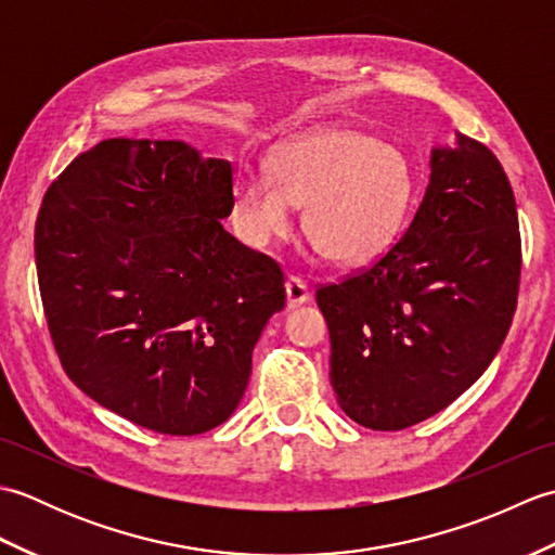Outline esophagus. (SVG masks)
Returning <instances> with one entry per match:
<instances>
[{"label":"esophagus","mask_w":555,"mask_h":555,"mask_svg":"<svg viewBox=\"0 0 555 555\" xmlns=\"http://www.w3.org/2000/svg\"><path fill=\"white\" fill-rule=\"evenodd\" d=\"M286 298L291 308H298V305L310 300V291L308 284L300 276H288L286 279Z\"/></svg>","instance_id":"obj_1"}]
</instances>
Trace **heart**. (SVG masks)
Segmentation results:
<instances>
[{
  "mask_svg": "<svg viewBox=\"0 0 555 555\" xmlns=\"http://www.w3.org/2000/svg\"><path fill=\"white\" fill-rule=\"evenodd\" d=\"M405 157L384 140L350 126H328L279 145L269 173H243L231 188V219L243 238L264 247L302 229L328 262L362 264L398 235L410 205Z\"/></svg>",
  "mask_w": 555,
  "mask_h": 555,
  "instance_id": "obj_1",
  "label": "heart"
}]
</instances>
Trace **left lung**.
Returning <instances> with one entry per match:
<instances>
[{
	"label": "left lung",
	"mask_w": 555,
	"mask_h": 555,
	"mask_svg": "<svg viewBox=\"0 0 555 555\" xmlns=\"http://www.w3.org/2000/svg\"><path fill=\"white\" fill-rule=\"evenodd\" d=\"M429 185L391 250L317 291L340 410L374 431L427 420L501 350L520 286V229L493 152L460 135L431 150Z\"/></svg>",
	"instance_id": "obj_1"
}]
</instances>
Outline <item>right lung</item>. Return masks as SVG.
<instances>
[{"mask_svg": "<svg viewBox=\"0 0 555 555\" xmlns=\"http://www.w3.org/2000/svg\"><path fill=\"white\" fill-rule=\"evenodd\" d=\"M231 188V162L183 140L112 138L44 193L35 264L56 356L138 427L193 436L227 422L286 305L281 267L221 227Z\"/></svg>", "mask_w": 555, "mask_h": 555, "instance_id": "right-lung-1", "label": "right lung"}]
</instances>
